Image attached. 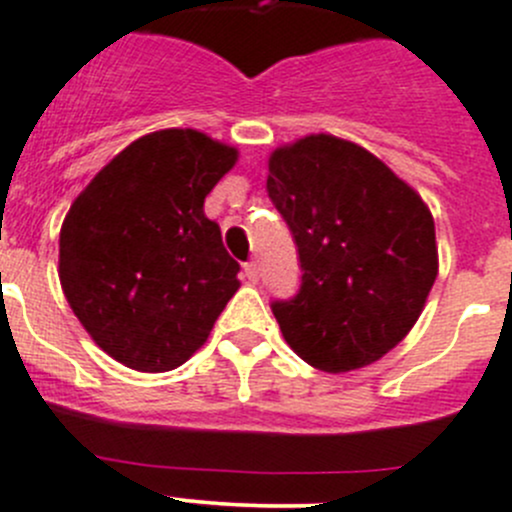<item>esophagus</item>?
<instances>
[{"mask_svg": "<svg viewBox=\"0 0 512 512\" xmlns=\"http://www.w3.org/2000/svg\"><path fill=\"white\" fill-rule=\"evenodd\" d=\"M245 277L252 282V285H255V282L260 280V267H257L255 260L245 262Z\"/></svg>", "mask_w": 512, "mask_h": 512, "instance_id": "1", "label": "esophagus"}]
</instances>
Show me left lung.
Instances as JSON below:
<instances>
[{"instance_id":"left-lung-1","label":"left lung","mask_w":512,"mask_h":512,"mask_svg":"<svg viewBox=\"0 0 512 512\" xmlns=\"http://www.w3.org/2000/svg\"><path fill=\"white\" fill-rule=\"evenodd\" d=\"M267 195L302 270L297 295L270 305L287 345L325 372L380 360L415 325L438 277L425 202L375 155L332 135L272 152Z\"/></svg>"}]
</instances>
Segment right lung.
I'll return each instance as SVG.
<instances>
[{
    "label": "right lung",
    "instance_id": "1",
    "mask_svg": "<svg viewBox=\"0 0 512 512\" xmlns=\"http://www.w3.org/2000/svg\"><path fill=\"white\" fill-rule=\"evenodd\" d=\"M237 150L162 130L119 152L72 202L59 280L84 330L132 370L165 372L205 345L240 282L205 197Z\"/></svg>",
    "mask_w": 512,
    "mask_h": 512
}]
</instances>
